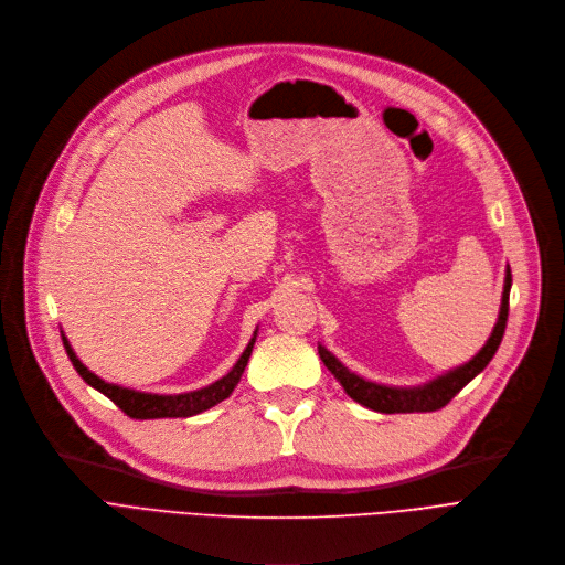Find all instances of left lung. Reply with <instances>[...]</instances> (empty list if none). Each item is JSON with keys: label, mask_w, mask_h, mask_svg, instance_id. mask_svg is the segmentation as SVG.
<instances>
[{"label": "left lung", "mask_w": 565, "mask_h": 565, "mask_svg": "<svg viewBox=\"0 0 565 565\" xmlns=\"http://www.w3.org/2000/svg\"><path fill=\"white\" fill-rule=\"evenodd\" d=\"M510 285H513V276H510V268L505 266V280H503V294H501V308L497 324L488 338V342L478 349V354L458 365L450 367L441 374H437L435 380H429L425 384L416 386H388V384H377L370 382L361 374L349 370L335 354H331L324 344H319V359L324 361L329 372L340 382L344 393L359 402L361 407L380 412V414H414V412H437L446 407L448 402L458 395L476 374L488 367L492 356L497 354V349L501 344L503 331H505V321H508V297H510Z\"/></svg>", "instance_id": "1"}]
</instances>
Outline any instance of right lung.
<instances>
[{
  "instance_id": "add662e5",
  "label": "right lung",
  "mask_w": 565,
  "mask_h": 565,
  "mask_svg": "<svg viewBox=\"0 0 565 565\" xmlns=\"http://www.w3.org/2000/svg\"><path fill=\"white\" fill-rule=\"evenodd\" d=\"M62 340L66 347V354L73 363V367L77 370L79 377H83L92 388H96L98 393H103L105 397H110L115 405L130 418H138V420H147V418H188V416H195L202 414L211 407H216L218 402L227 399L232 395V391L238 386L241 382V374H244L248 359L253 354V344L257 340V329L250 338V342L246 344L244 354L238 356V361L232 365V370L225 374V377L216 380L213 384L198 388V391H188V393H145V391H136V388H126L119 384H110L100 380L98 374H94L83 361H79L73 352V347L68 342V338L62 331Z\"/></svg>"
}]
</instances>
